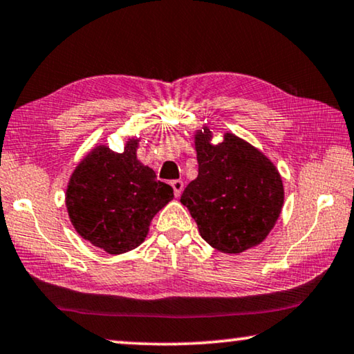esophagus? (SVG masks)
Masks as SVG:
<instances>
[{"label": "esophagus", "instance_id": "34e87169", "mask_svg": "<svg viewBox=\"0 0 354 354\" xmlns=\"http://www.w3.org/2000/svg\"><path fill=\"white\" fill-rule=\"evenodd\" d=\"M171 185L174 188V194H176V198H178L183 192V182L182 180H172Z\"/></svg>", "mask_w": 354, "mask_h": 354}]
</instances>
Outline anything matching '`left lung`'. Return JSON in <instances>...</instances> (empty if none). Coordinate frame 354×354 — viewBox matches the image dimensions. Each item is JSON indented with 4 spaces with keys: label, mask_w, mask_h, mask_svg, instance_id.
Here are the masks:
<instances>
[{
    "label": "left lung",
    "mask_w": 354,
    "mask_h": 354,
    "mask_svg": "<svg viewBox=\"0 0 354 354\" xmlns=\"http://www.w3.org/2000/svg\"><path fill=\"white\" fill-rule=\"evenodd\" d=\"M212 131H196L198 177L180 203L188 207L207 244L225 254L244 252L273 230L284 204L278 169L262 151L225 132L212 143Z\"/></svg>",
    "instance_id": "obj_1"
}]
</instances>
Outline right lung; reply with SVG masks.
<instances>
[{
  "mask_svg": "<svg viewBox=\"0 0 354 354\" xmlns=\"http://www.w3.org/2000/svg\"><path fill=\"white\" fill-rule=\"evenodd\" d=\"M139 139L124 151L97 145L71 174L65 204L81 238L109 254H124L145 241L151 218L174 198L153 169L137 160Z\"/></svg>",
  "mask_w": 354,
  "mask_h": 354,
  "instance_id": "add662e5",
  "label": "right lung"
}]
</instances>
